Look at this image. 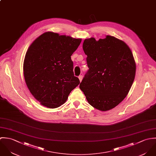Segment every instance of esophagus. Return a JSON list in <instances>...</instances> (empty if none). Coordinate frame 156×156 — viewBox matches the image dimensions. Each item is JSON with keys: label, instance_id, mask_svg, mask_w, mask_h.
I'll use <instances>...</instances> for the list:
<instances>
[{"label": "esophagus", "instance_id": "34e87169", "mask_svg": "<svg viewBox=\"0 0 156 156\" xmlns=\"http://www.w3.org/2000/svg\"><path fill=\"white\" fill-rule=\"evenodd\" d=\"M78 78H79L80 82H81V81H82V80H83V76H82V75L79 76H78Z\"/></svg>", "mask_w": 156, "mask_h": 156}]
</instances>
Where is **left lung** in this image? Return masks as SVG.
Listing matches in <instances>:
<instances>
[{
	"label": "left lung",
	"instance_id": "8db88e82",
	"mask_svg": "<svg viewBox=\"0 0 156 156\" xmlns=\"http://www.w3.org/2000/svg\"><path fill=\"white\" fill-rule=\"evenodd\" d=\"M83 48L89 70L80 88L94 108L104 112L112 109L124 99L134 81L133 54L123 41L110 35L98 41L86 39Z\"/></svg>",
	"mask_w": 156,
	"mask_h": 156
}]
</instances>
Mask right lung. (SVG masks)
<instances>
[{
  "instance_id": "obj_1",
  "label": "right lung",
  "mask_w": 156,
  "mask_h": 156,
  "mask_svg": "<svg viewBox=\"0 0 156 156\" xmlns=\"http://www.w3.org/2000/svg\"><path fill=\"white\" fill-rule=\"evenodd\" d=\"M81 42L80 38L47 32L30 46L23 62L24 77L30 92L41 105L60 107L80 84L70 57Z\"/></svg>"
}]
</instances>
